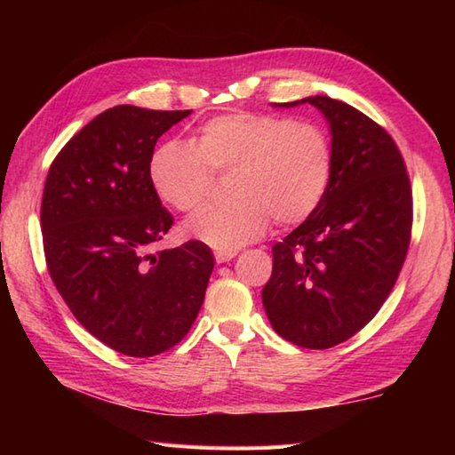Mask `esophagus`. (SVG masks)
<instances>
[{
  "label": "esophagus",
  "instance_id": "esophagus-1",
  "mask_svg": "<svg viewBox=\"0 0 455 455\" xmlns=\"http://www.w3.org/2000/svg\"><path fill=\"white\" fill-rule=\"evenodd\" d=\"M236 254H238L236 250H217L215 259H217V264H225V262H230V259H233Z\"/></svg>",
  "mask_w": 455,
  "mask_h": 455
}]
</instances>
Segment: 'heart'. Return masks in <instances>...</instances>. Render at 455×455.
Masks as SVG:
<instances>
[{"instance_id":"b5f03b06","label":"heart","mask_w":455,"mask_h":455,"mask_svg":"<svg viewBox=\"0 0 455 455\" xmlns=\"http://www.w3.org/2000/svg\"><path fill=\"white\" fill-rule=\"evenodd\" d=\"M233 172L236 201L203 209L183 227L191 238L220 250L252 243L272 219L287 227L311 217L331 183V140L313 123L236 111L203 123L189 144L162 142L148 162L156 196L180 212L205 203L212 173Z\"/></svg>"}]
</instances>
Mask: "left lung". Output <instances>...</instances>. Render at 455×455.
I'll return each instance as SVG.
<instances>
[{"instance_id":"left-lung-1","label":"left lung","mask_w":455,"mask_h":455,"mask_svg":"<svg viewBox=\"0 0 455 455\" xmlns=\"http://www.w3.org/2000/svg\"><path fill=\"white\" fill-rule=\"evenodd\" d=\"M332 134L331 183L311 217L272 248L262 303L274 331L326 350L371 321L397 282L412 227L407 166L391 134L352 105L315 95Z\"/></svg>"}]
</instances>
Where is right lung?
Wrapping results in <instances>:
<instances>
[{
	"label": "right lung",
	"mask_w": 455,
	"mask_h": 455,
	"mask_svg": "<svg viewBox=\"0 0 455 455\" xmlns=\"http://www.w3.org/2000/svg\"><path fill=\"white\" fill-rule=\"evenodd\" d=\"M189 113L103 111L66 142L46 176L48 274L85 331L124 355L176 346L196 323L215 266L199 240L152 252L173 217L152 188L148 162L156 140Z\"/></svg>",
	"instance_id": "1"
}]
</instances>
